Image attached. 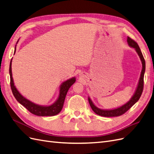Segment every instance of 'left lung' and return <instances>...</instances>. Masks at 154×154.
Segmentation results:
<instances>
[{"label":"left lung","mask_w":154,"mask_h":154,"mask_svg":"<svg viewBox=\"0 0 154 154\" xmlns=\"http://www.w3.org/2000/svg\"><path fill=\"white\" fill-rule=\"evenodd\" d=\"M127 41H128V44L130 47H133V48L135 49L138 54L139 55L140 58L142 61V64H143V69H142L139 85H138L137 88L136 90V92H135V94H134L131 99L130 100V101H129L126 104L122 105V107H120L119 108H117L116 109L101 110V109H98L97 107H96L95 105H94L92 101L90 100V98H88V102L90 103V107H91L92 109L93 110V111L96 114H97V115H100V116H105V117H112V116H119L124 115L125 112H127L128 110L131 108L138 100H139V98L140 97V96L142 95V93H143V88H144V75L145 68H146L144 58L143 54H142V52L139 48V45L137 44V43L129 37H128Z\"/></svg>","instance_id":"1"}]
</instances>
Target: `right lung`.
<instances>
[{"instance_id": "1", "label": "right lung", "mask_w": 154, "mask_h": 154, "mask_svg": "<svg viewBox=\"0 0 154 154\" xmlns=\"http://www.w3.org/2000/svg\"><path fill=\"white\" fill-rule=\"evenodd\" d=\"M10 86L11 91L14 94V97L17 101L20 103L22 105L28 110L29 112H30L33 115L39 116H54L57 115L61 111L62 109L63 105H64L65 97L68 92L70 86H72L75 82V79L74 77L68 79L64 82L60 86V95L58 98L57 101L55 102L54 104L51 106H47V107H43V106H39L33 103L32 102L30 101L26 98H25L22 95H21L17 90L14 86L13 78H12V74H11V60L10 61Z\"/></svg>"}]
</instances>
